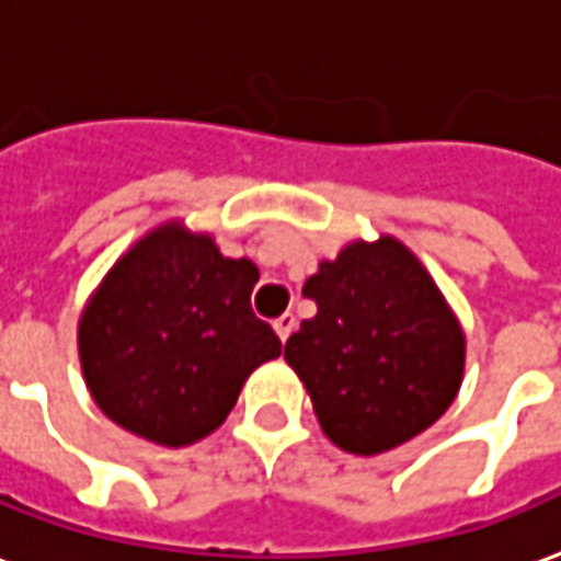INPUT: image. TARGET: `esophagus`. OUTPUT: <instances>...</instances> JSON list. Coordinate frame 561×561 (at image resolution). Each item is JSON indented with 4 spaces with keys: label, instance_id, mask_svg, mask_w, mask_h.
I'll return each mask as SVG.
<instances>
[{
    "label": "esophagus",
    "instance_id": "esophagus-1",
    "mask_svg": "<svg viewBox=\"0 0 561 561\" xmlns=\"http://www.w3.org/2000/svg\"><path fill=\"white\" fill-rule=\"evenodd\" d=\"M273 328H276V334H279L282 343H285V340L294 334V328H297V319H294L291 312H285V316H279V319L273 321Z\"/></svg>",
    "mask_w": 561,
    "mask_h": 561
}]
</instances>
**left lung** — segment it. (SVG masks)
<instances>
[{
	"mask_svg": "<svg viewBox=\"0 0 561 561\" xmlns=\"http://www.w3.org/2000/svg\"><path fill=\"white\" fill-rule=\"evenodd\" d=\"M316 316L285 343L324 434L355 456L407 444L444 416L465 336L425 267L398 240L352 242L319 264Z\"/></svg>",
	"mask_w": 561,
	"mask_h": 561,
	"instance_id": "8db88e82",
	"label": "left lung"
}]
</instances>
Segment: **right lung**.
Segmentation results:
<instances>
[{"instance_id":"add662e5","label":"right lung","mask_w":561,"mask_h":561,"mask_svg":"<svg viewBox=\"0 0 561 561\" xmlns=\"http://www.w3.org/2000/svg\"><path fill=\"white\" fill-rule=\"evenodd\" d=\"M257 267L209 237L160 227L136 242L84 309L78 352L105 416L163 446L213 434L245 376L282 340L252 309Z\"/></svg>"}]
</instances>
